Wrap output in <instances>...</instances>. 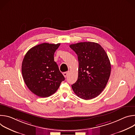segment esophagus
I'll return each mask as SVG.
<instances>
[{
    "mask_svg": "<svg viewBox=\"0 0 135 135\" xmlns=\"http://www.w3.org/2000/svg\"><path fill=\"white\" fill-rule=\"evenodd\" d=\"M63 75H64V77L65 78H66V77L67 76V75H68V72H64L63 73Z\"/></svg>",
    "mask_w": 135,
    "mask_h": 135,
    "instance_id": "obj_1",
    "label": "esophagus"
}]
</instances>
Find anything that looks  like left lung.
<instances>
[{
  "label": "left lung",
  "instance_id": "left-lung-1",
  "mask_svg": "<svg viewBox=\"0 0 135 135\" xmlns=\"http://www.w3.org/2000/svg\"><path fill=\"white\" fill-rule=\"evenodd\" d=\"M79 63L77 81L71 85L74 93L81 99L90 100L99 95L109 80L111 66L104 49L94 42L70 45Z\"/></svg>",
  "mask_w": 135,
  "mask_h": 135
}]
</instances>
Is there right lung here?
I'll use <instances>...</instances> for the list:
<instances>
[{
	"label": "right lung",
	"instance_id": "obj_1",
	"mask_svg": "<svg viewBox=\"0 0 135 135\" xmlns=\"http://www.w3.org/2000/svg\"><path fill=\"white\" fill-rule=\"evenodd\" d=\"M60 44L43 43L26 54L22 64L23 80L28 89L40 97H48L58 89L65 78L54 60Z\"/></svg>",
	"mask_w": 135,
	"mask_h": 135
}]
</instances>
